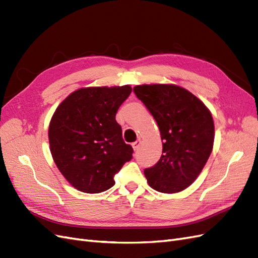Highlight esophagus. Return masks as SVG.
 <instances>
[{
    "mask_svg": "<svg viewBox=\"0 0 258 258\" xmlns=\"http://www.w3.org/2000/svg\"><path fill=\"white\" fill-rule=\"evenodd\" d=\"M139 145H141V139H137L136 142H134L133 144H132V147H133V149L136 151L139 148Z\"/></svg>",
    "mask_w": 258,
    "mask_h": 258,
    "instance_id": "obj_1",
    "label": "esophagus"
}]
</instances>
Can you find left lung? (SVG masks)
Listing matches in <instances>:
<instances>
[{"instance_id":"left-lung-1","label":"left lung","mask_w":258,"mask_h":258,"mask_svg":"<svg viewBox=\"0 0 258 258\" xmlns=\"http://www.w3.org/2000/svg\"><path fill=\"white\" fill-rule=\"evenodd\" d=\"M134 93L154 117L163 141L160 160L145 168L147 181L159 192H179L197 179L210 158L212 114L194 94L176 85H137Z\"/></svg>"}]
</instances>
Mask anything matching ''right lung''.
Wrapping results in <instances>:
<instances>
[{
    "mask_svg": "<svg viewBox=\"0 0 258 258\" xmlns=\"http://www.w3.org/2000/svg\"><path fill=\"white\" fill-rule=\"evenodd\" d=\"M132 92L130 85L87 87L58 106L48 128L50 152L71 185L99 194L114 185V175L133 158L115 114Z\"/></svg>",
    "mask_w": 258,
    "mask_h": 258,
    "instance_id": "obj_1",
    "label": "right lung"
}]
</instances>
